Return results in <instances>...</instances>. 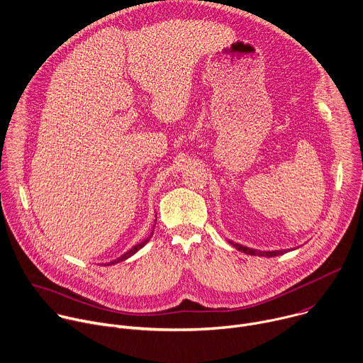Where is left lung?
Here are the masks:
<instances>
[{
  "instance_id": "1",
  "label": "left lung",
  "mask_w": 363,
  "mask_h": 363,
  "mask_svg": "<svg viewBox=\"0 0 363 363\" xmlns=\"http://www.w3.org/2000/svg\"><path fill=\"white\" fill-rule=\"evenodd\" d=\"M228 242L238 251L244 252V254H248V255H254V257H267V258H271V257H279V255H284L289 251H294L296 248H291V250H277V251H258V250H254V248H248V247H244L240 245L238 242H233V240L228 239Z\"/></svg>"
}]
</instances>
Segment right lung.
<instances>
[{"mask_svg": "<svg viewBox=\"0 0 363 363\" xmlns=\"http://www.w3.org/2000/svg\"><path fill=\"white\" fill-rule=\"evenodd\" d=\"M152 233H154V229H152V232H151V235L147 238V239H144L143 242H140L138 245H135V247H133L130 251H127L124 255H121V257H118L116 259H113V261H111L108 265H115V264H119V262H123V261H125V259H128V258H131L133 255H135L143 247H145L148 242H150V239L152 238Z\"/></svg>", "mask_w": 363, "mask_h": 363, "instance_id": "add662e5", "label": "right lung"}]
</instances>
